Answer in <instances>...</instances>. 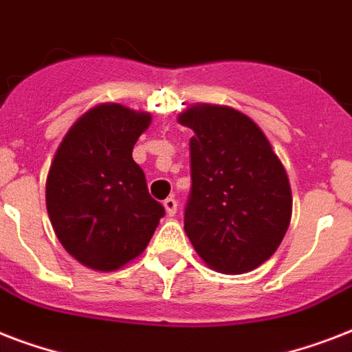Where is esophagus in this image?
I'll use <instances>...</instances> for the list:
<instances>
[{
  "instance_id": "1",
  "label": "esophagus",
  "mask_w": 352,
  "mask_h": 352,
  "mask_svg": "<svg viewBox=\"0 0 352 352\" xmlns=\"http://www.w3.org/2000/svg\"><path fill=\"white\" fill-rule=\"evenodd\" d=\"M164 208L168 212V215H175L177 214V201L175 197H168L164 201Z\"/></svg>"
}]
</instances>
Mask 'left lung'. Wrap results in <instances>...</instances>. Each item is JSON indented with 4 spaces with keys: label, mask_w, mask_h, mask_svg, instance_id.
<instances>
[{
    "label": "left lung",
    "mask_w": 352,
    "mask_h": 352,
    "mask_svg": "<svg viewBox=\"0 0 352 352\" xmlns=\"http://www.w3.org/2000/svg\"><path fill=\"white\" fill-rule=\"evenodd\" d=\"M179 124L195 133L184 232L214 270L250 272L278 250L290 225L287 171L256 122L232 107L197 104Z\"/></svg>",
    "instance_id": "obj_1"
}]
</instances>
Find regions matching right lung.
I'll return each instance as SVG.
<instances>
[{
  "mask_svg": "<svg viewBox=\"0 0 352 352\" xmlns=\"http://www.w3.org/2000/svg\"><path fill=\"white\" fill-rule=\"evenodd\" d=\"M149 122V113L100 104L58 146L47 175V212L63 248L85 267H124L142 254L164 217L131 155Z\"/></svg>",
  "mask_w": 352,
  "mask_h": 352,
  "instance_id": "right-lung-1",
  "label": "right lung"
}]
</instances>
